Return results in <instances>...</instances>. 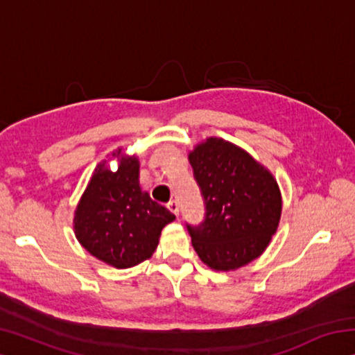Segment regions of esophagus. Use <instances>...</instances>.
<instances>
[{
    "label": "esophagus",
    "mask_w": 355,
    "mask_h": 355,
    "mask_svg": "<svg viewBox=\"0 0 355 355\" xmlns=\"http://www.w3.org/2000/svg\"><path fill=\"white\" fill-rule=\"evenodd\" d=\"M167 208H169L173 214L178 216V211H180V209H178V203H177V200H171L169 203H167Z\"/></svg>",
    "instance_id": "1"
}]
</instances>
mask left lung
I'll return each mask as SVG.
<instances>
[{"mask_svg":"<svg viewBox=\"0 0 355 355\" xmlns=\"http://www.w3.org/2000/svg\"><path fill=\"white\" fill-rule=\"evenodd\" d=\"M205 219L186 225L192 248L216 271H233L260 257L277 232L282 196L272 173L235 144L208 137L189 152Z\"/></svg>","mask_w":355,"mask_h":355,"instance_id":"obj_1","label":"left lung"}]
</instances>
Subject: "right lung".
Here are the masks:
<instances>
[{"label":"right lung","mask_w":355,"mask_h":355,"mask_svg":"<svg viewBox=\"0 0 355 355\" xmlns=\"http://www.w3.org/2000/svg\"><path fill=\"white\" fill-rule=\"evenodd\" d=\"M122 155L119 148L112 156ZM175 219L139 186V159L122 156L116 172L100 163L78 203V241L95 258L117 269L136 266L153 255L161 230Z\"/></svg>","instance_id":"right-lung-1"}]
</instances>
